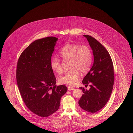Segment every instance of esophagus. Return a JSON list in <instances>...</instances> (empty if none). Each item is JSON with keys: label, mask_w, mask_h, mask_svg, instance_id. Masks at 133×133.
I'll use <instances>...</instances> for the list:
<instances>
[{"label": "esophagus", "mask_w": 133, "mask_h": 133, "mask_svg": "<svg viewBox=\"0 0 133 133\" xmlns=\"http://www.w3.org/2000/svg\"><path fill=\"white\" fill-rule=\"evenodd\" d=\"M68 90L69 91H71V90H75V89L74 88H73V87H72L69 86V87H68Z\"/></svg>", "instance_id": "34e87169"}]
</instances>
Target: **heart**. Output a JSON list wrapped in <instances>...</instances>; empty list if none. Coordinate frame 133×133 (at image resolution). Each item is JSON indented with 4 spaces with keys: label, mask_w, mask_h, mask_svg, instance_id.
<instances>
[{
    "label": "heart",
    "mask_w": 133,
    "mask_h": 133,
    "mask_svg": "<svg viewBox=\"0 0 133 133\" xmlns=\"http://www.w3.org/2000/svg\"><path fill=\"white\" fill-rule=\"evenodd\" d=\"M59 55L64 61H69L70 70L58 78L60 84L74 85L79 78V72L84 74L90 69L92 61V54L88 46L77 44H67L60 50ZM51 69L58 74L63 69L60 60L53 57L50 62Z\"/></svg>",
    "instance_id": "1"
}]
</instances>
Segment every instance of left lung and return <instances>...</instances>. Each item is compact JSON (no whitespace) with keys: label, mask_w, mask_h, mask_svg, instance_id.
Instances as JSON below:
<instances>
[{"label":"left lung","mask_w":133,"mask_h":133,"mask_svg":"<svg viewBox=\"0 0 133 133\" xmlns=\"http://www.w3.org/2000/svg\"><path fill=\"white\" fill-rule=\"evenodd\" d=\"M93 51V65L84 78L82 83L89 84L90 88L80 87L83 94L79 101L84 110L94 113L104 107L111 95L114 85V67L111 56L106 49L96 39L84 35Z\"/></svg>","instance_id":"8db88e82"}]
</instances>
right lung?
<instances>
[{
	"label": "right lung",
	"instance_id": "1",
	"mask_svg": "<svg viewBox=\"0 0 133 133\" xmlns=\"http://www.w3.org/2000/svg\"><path fill=\"white\" fill-rule=\"evenodd\" d=\"M58 39L47 37L35 40L23 51L17 62L16 79L22 98L31 112L42 117L57 111L67 91L65 85H55L56 78L51 68Z\"/></svg>",
	"mask_w": 133,
	"mask_h": 133
}]
</instances>
